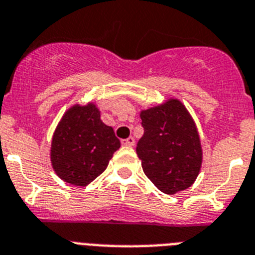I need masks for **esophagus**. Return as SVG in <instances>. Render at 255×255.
Instances as JSON below:
<instances>
[{"label": "esophagus", "mask_w": 255, "mask_h": 255, "mask_svg": "<svg viewBox=\"0 0 255 255\" xmlns=\"http://www.w3.org/2000/svg\"><path fill=\"white\" fill-rule=\"evenodd\" d=\"M122 145H124V146H133L134 138L133 137L124 138V140H122Z\"/></svg>", "instance_id": "34e87169"}]
</instances>
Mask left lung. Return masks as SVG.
Instances as JSON below:
<instances>
[{"label": "left lung", "instance_id": "8db88e82", "mask_svg": "<svg viewBox=\"0 0 255 255\" xmlns=\"http://www.w3.org/2000/svg\"><path fill=\"white\" fill-rule=\"evenodd\" d=\"M144 134L137 151L145 175L166 194L193 185L200 175L204 151L197 124L177 98L140 111Z\"/></svg>", "mask_w": 255, "mask_h": 255}]
</instances>
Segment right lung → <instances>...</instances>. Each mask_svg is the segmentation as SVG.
I'll use <instances>...</instances> for the list:
<instances>
[{"instance_id":"right-lung-1","label":"right lung","mask_w":255,"mask_h":255,"mask_svg":"<svg viewBox=\"0 0 255 255\" xmlns=\"http://www.w3.org/2000/svg\"><path fill=\"white\" fill-rule=\"evenodd\" d=\"M119 147L121 141L101 121L95 102L74 104L62 115L51 137V167L65 183L87 187L106 170Z\"/></svg>"}]
</instances>
